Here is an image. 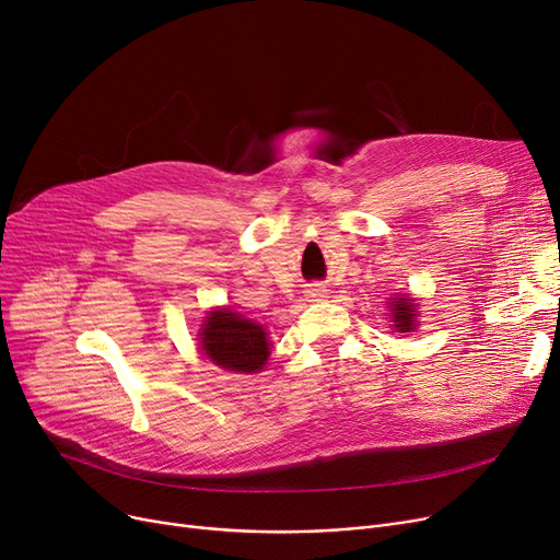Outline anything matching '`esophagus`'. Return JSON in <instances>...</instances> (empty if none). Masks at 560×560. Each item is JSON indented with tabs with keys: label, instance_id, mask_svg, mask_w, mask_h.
Returning a JSON list of instances; mask_svg holds the SVG:
<instances>
[{
	"label": "esophagus",
	"instance_id": "esophagus-1",
	"mask_svg": "<svg viewBox=\"0 0 560 560\" xmlns=\"http://www.w3.org/2000/svg\"><path fill=\"white\" fill-rule=\"evenodd\" d=\"M307 296H310L312 301H324V299H326V289L314 284V287L307 291Z\"/></svg>",
	"mask_w": 560,
	"mask_h": 560
}]
</instances>
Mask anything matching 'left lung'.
I'll return each instance as SVG.
<instances>
[{
    "instance_id": "8db88e82",
    "label": "left lung",
    "mask_w": 560,
    "mask_h": 560,
    "mask_svg": "<svg viewBox=\"0 0 560 560\" xmlns=\"http://www.w3.org/2000/svg\"><path fill=\"white\" fill-rule=\"evenodd\" d=\"M392 312V322L398 332H410L415 328V305L410 299H394Z\"/></svg>"
}]
</instances>
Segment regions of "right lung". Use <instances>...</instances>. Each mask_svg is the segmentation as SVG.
Masks as SVG:
<instances>
[{
  "label": "right lung",
  "instance_id": "obj_1",
  "mask_svg": "<svg viewBox=\"0 0 560 560\" xmlns=\"http://www.w3.org/2000/svg\"><path fill=\"white\" fill-rule=\"evenodd\" d=\"M205 355L230 371H257L269 360V341L261 326L230 310H217L207 316L200 330Z\"/></svg>",
  "mask_w": 560,
  "mask_h": 560
}]
</instances>
